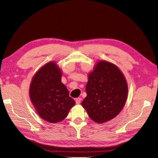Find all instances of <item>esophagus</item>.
<instances>
[{
    "mask_svg": "<svg viewBox=\"0 0 158 158\" xmlns=\"http://www.w3.org/2000/svg\"><path fill=\"white\" fill-rule=\"evenodd\" d=\"M81 98L78 97V98H76V102L77 104H79L80 102H81Z\"/></svg>",
    "mask_w": 158,
    "mask_h": 158,
    "instance_id": "esophagus-1",
    "label": "esophagus"
}]
</instances>
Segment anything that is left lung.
<instances>
[{"label":"left lung","mask_w":158,"mask_h":158,"mask_svg":"<svg viewBox=\"0 0 158 158\" xmlns=\"http://www.w3.org/2000/svg\"><path fill=\"white\" fill-rule=\"evenodd\" d=\"M87 96L82 102L90 118L104 123L117 116L126 104L128 86L120 70L114 64L98 61L88 75Z\"/></svg>","instance_id":"left-lung-1"}]
</instances>
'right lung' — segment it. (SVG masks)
Returning <instances> with one entry per match:
<instances>
[{
    "instance_id": "1",
    "label": "right lung",
    "mask_w": 158,
    "mask_h": 158,
    "mask_svg": "<svg viewBox=\"0 0 158 158\" xmlns=\"http://www.w3.org/2000/svg\"><path fill=\"white\" fill-rule=\"evenodd\" d=\"M62 72L53 61L43 66L31 81L29 95L40 117L51 123L64 120L75 105L61 82Z\"/></svg>"
}]
</instances>
